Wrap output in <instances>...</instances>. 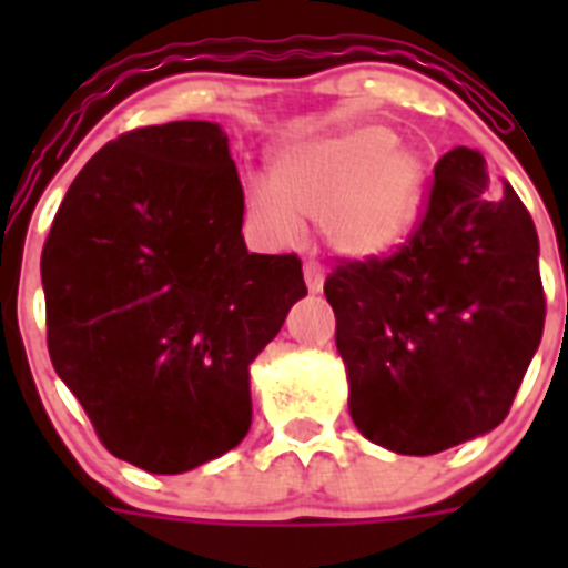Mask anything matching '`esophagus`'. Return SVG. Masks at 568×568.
Listing matches in <instances>:
<instances>
[{
  "instance_id": "1",
  "label": "esophagus",
  "mask_w": 568,
  "mask_h": 568,
  "mask_svg": "<svg viewBox=\"0 0 568 568\" xmlns=\"http://www.w3.org/2000/svg\"><path fill=\"white\" fill-rule=\"evenodd\" d=\"M324 275H327V270H324V264L315 258L304 261V281H307L310 293H318L321 287H324Z\"/></svg>"
}]
</instances>
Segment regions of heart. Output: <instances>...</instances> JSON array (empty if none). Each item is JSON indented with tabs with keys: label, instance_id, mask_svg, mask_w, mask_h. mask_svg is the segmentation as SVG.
<instances>
[{
	"label": "heart",
	"instance_id": "heart-1",
	"mask_svg": "<svg viewBox=\"0 0 568 568\" xmlns=\"http://www.w3.org/2000/svg\"><path fill=\"white\" fill-rule=\"evenodd\" d=\"M424 195V162L381 124L344 130L278 155L275 187L250 184V210L278 241H295L304 219L324 222L329 244L349 255L393 250L413 230Z\"/></svg>",
	"mask_w": 568,
	"mask_h": 568
}]
</instances>
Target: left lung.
I'll list each match as a JSON object with an SVG mask.
<instances>
[{
    "label": "left lung",
    "mask_w": 568,
    "mask_h": 568,
    "mask_svg": "<svg viewBox=\"0 0 568 568\" xmlns=\"http://www.w3.org/2000/svg\"><path fill=\"white\" fill-rule=\"evenodd\" d=\"M364 438L435 455L509 415L544 335L538 233L484 155L435 164L424 213L389 255L341 258L324 281Z\"/></svg>",
    "instance_id": "obj_1"
}]
</instances>
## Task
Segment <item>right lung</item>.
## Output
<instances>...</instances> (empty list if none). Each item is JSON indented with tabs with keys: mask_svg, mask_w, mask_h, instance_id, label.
I'll return each mask as SVG.
<instances>
[{
	"mask_svg": "<svg viewBox=\"0 0 568 568\" xmlns=\"http://www.w3.org/2000/svg\"><path fill=\"white\" fill-rule=\"evenodd\" d=\"M210 122L135 128L73 179L42 250L53 369L110 455L179 475L241 444L250 364L307 295L295 253H247Z\"/></svg>",
	"mask_w": 568,
	"mask_h": 568,
	"instance_id": "add662e5",
	"label": "right lung"
}]
</instances>
